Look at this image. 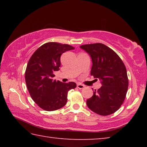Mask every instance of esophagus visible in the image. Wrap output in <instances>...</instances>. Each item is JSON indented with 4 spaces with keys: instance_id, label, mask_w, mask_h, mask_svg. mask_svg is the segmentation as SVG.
<instances>
[{
    "instance_id": "34e87169",
    "label": "esophagus",
    "mask_w": 147,
    "mask_h": 147,
    "mask_svg": "<svg viewBox=\"0 0 147 147\" xmlns=\"http://www.w3.org/2000/svg\"><path fill=\"white\" fill-rule=\"evenodd\" d=\"M77 88L80 89H84V88H85V86L82 85V84H77Z\"/></svg>"
}]
</instances>
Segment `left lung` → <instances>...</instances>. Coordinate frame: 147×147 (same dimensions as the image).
I'll return each mask as SVG.
<instances>
[{
    "label": "left lung",
    "mask_w": 147,
    "mask_h": 147,
    "mask_svg": "<svg viewBox=\"0 0 147 147\" xmlns=\"http://www.w3.org/2000/svg\"><path fill=\"white\" fill-rule=\"evenodd\" d=\"M80 48L90 56L93 63L91 75L99 79L102 85L87 100V106L100 115L115 113L123 103L128 90L125 65L112 49L102 43L84 45Z\"/></svg>",
    "instance_id": "1"
}]
</instances>
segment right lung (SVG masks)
<instances>
[{"label":"right lung","mask_w":147,"mask_h":147,"mask_svg":"<svg viewBox=\"0 0 147 147\" xmlns=\"http://www.w3.org/2000/svg\"><path fill=\"white\" fill-rule=\"evenodd\" d=\"M74 49L67 44L49 42L35 51L27 64L26 84L32 98L44 110L60 109L67 102L68 91L76 84L53 80L54 71L59 70L60 57L65 52Z\"/></svg>","instance_id":"add662e5"}]
</instances>
